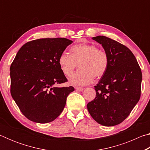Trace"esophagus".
<instances>
[{
  "label": "esophagus",
  "instance_id": "esophagus-1",
  "mask_svg": "<svg viewBox=\"0 0 150 150\" xmlns=\"http://www.w3.org/2000/svg\"><path fill=\"white\" fill-rule=\"evenodd\" d=\"M75 89L77 90V91H82L84 90V88L80 87H75Z\"/></svg>",
  "mask_w": 150,
  "mask_h": 150
}]
</instances>
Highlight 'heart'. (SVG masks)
<instances>
[{
	"mask_svg": "<svg viewBox=\"0 0 150 150\" xmlns=\"http://www.w3.org/2000/svg\"><path fill=\"white\" fill-rule=\"evenodd\" d=\"M58 63L63 74L69 76L79 65V69L69 78V84L85 85L94 77L99 79L105 74L109 65L108 55L95 44L81 43L71 48V55L62 52Z\"/></svg>",
	"mask_w": 150,
	"mask_h": 150,
	"instance_id": "b5f03b06",
	"label": "heart"
}]
</instances>
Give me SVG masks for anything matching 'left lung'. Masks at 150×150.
<instances>
[{
	"instance_id": "8db88e82",
	"label": "left lung",
	"mask_w": 150,
	"mask_h": 150,
	"mask_svg": "<svg viewBox=\"0 0 150 150\" xmlns=\"http://www.w3.org/2000/svg\"><path fill=\"white\" fill-rule=\"evenodd\" d=\"M93 40L102 45L109 57L108 69L95 86L96 96L87 104L91 116L105 126L120 124L139 100L142 74L132 52L104 35Z\"/></svg>"
}]
</instances>
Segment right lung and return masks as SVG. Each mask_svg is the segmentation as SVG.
<instances>
[{
	"label": "right lung",
	"mask_w": 150,
	"mask_h": 150,
	"mask_svg": "<svg viewBox=\"0 0 150 150\" xmlns=\"http://www.w3.org/2000/svg\"><path fill=\"white\" fill-rule=\"evenodd\" d=\"M71 40L42 38L27 42L11 65V93L22 113L30 120L47 123L64 108L67 96L75 88L58 87L67 82L58 58Z\"/></svg>",
	"instance_id": "add662e5"
}]
</instances>
